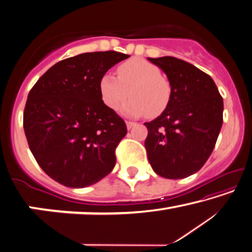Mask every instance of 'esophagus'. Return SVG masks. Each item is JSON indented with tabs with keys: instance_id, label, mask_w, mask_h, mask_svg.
I'll return each mask as SVG.
<instances>
[{
	"instance_id": "1",
	"label": "esophagus",
	"mask_w": 252,
	"mask_h": 252,
	"mask_svg": "<svg viewBox=\"0 0 252 252\" xmlns=\"http://www.w3.org/2000/svg\"><path fill=\"white\" fill-rule=\"evenodd\" d=\"M137 126V123H134V122H130V121H126V127H127V130H131L132 129L133 126Z\"/></svg>"
}]
</instances>
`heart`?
<instances>
[{"label": "heart", "instance_id": "heart-1", "mask_svg": "<svg viewBox=\"0 0 252 252\" xmlns=\"http://www.w3.org/2000/svg\"><path fill=\"white\" fill-rule=\"evenodd\" d=\"M119 78L105 73L99 80L102 100L111 110H116L125 100L132 99L121 107L126 116H157L163 113L171 99L170 81L160 74V69L142 59H131L118 67Z\"/></svg>", "mask_w": 252, "mask_h": 252}]
</instances>
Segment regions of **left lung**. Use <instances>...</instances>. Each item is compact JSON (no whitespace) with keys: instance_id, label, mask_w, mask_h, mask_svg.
Returning a JSON list of instances; mask_svg holds the SVG:
<instances>
[{"instance_id":"1","label":"left lung","mask_w":252,"mask_h":252,"mask_svg":"<svg viewBox=\"0 0 252 252\" xmlns=\"http://www.w3.org/2000/svg\"><path fill=\"white\" fill-rule=\"evenodd\" d=\"M148 61L166 74L172 94L159 116L144 125L150 166L166 179H183L204 166L223 125V98L207 73L173 56Z\"/></svg>"}]
</instances>
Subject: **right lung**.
Instances as JSON below:
<instances>
[{
	"instance_id": "add662e5",
	"label": "right lung",
	"mask_w": 252,
	"mask_h": 252,
	"mask_svg": "<svg viewBox=\"0 0 252 252\" xmlns=\"http://www.w3.org/2000/svg\"><path fill=\"white\" fill-rule=\"evenodd\" d=\"M129 56L106 51L65 59L30 90L24 112L29 148L45 173L62 186L89 187L113 170L126 126L104 104L99 80Z\"/></svg>"
}]
</instances>
